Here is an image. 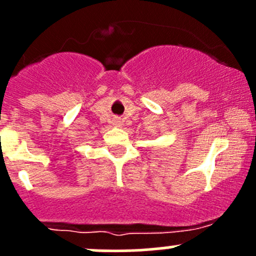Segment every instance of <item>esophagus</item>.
<instances>
[{"label": "esophagus", "instance_id": "obj_1", "mask_svg": "<svg viewBox=\"0 0 256 256\" xmlns=\"http://www.w3.org/2000/svg\"><path fill=\"white\" fill-rule=\"evenodd\" d=\"M114 125H116L118 128H121V126H122V120H121V118H114Z\"/></svg>", "mask_w": 256, "mask_h": 256}]
</instances>
